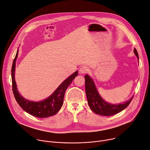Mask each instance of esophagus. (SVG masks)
<instances>
[{
  "label": "esophagus",
  "mask_w": 150,
  "mask_h": 150,
  "mask_svg": "<svg viewBox=\"0 0 150 150\" xmlns=\"http://www.w3.org/2000/svg\"><path fill=\"white\" fill-rule=\"evenodd\" d=\"M88 71H89V69L86 66H81L79 69V72L81 74H86V73L88 72Z\"/></svg>",
  "instance_id": "1"
}]
</instances>
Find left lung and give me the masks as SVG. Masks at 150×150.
Listing matches in <instances>:
<instances>
[{
    "label": "left lung",
    "instance_id": "obj_1",
    "mask_svg": "<svg viewBox=\"0 0 150 150\" xmlns=\"http://www.w3.org/2000/svg\"><path fill=\"white\" fill-rule=\"evenodd\" d=\"M134 53L138 59V53L134 49ZM86 93L88 100V104L93 112L103 116H111L124 110L130 104L133 97H132L127 102L117 105L111 104L105 102L99 95L98 90L95 86L93 79L89 75H85Z\"/></svg>",
    "mask_w": 150,
    "mask_h": 150
}]
</instances>
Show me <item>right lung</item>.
<instances>
[{
	"label": "right lung",
	"mask_w": 150,
	"mask_h": 150,
	"mask_svg": "<svg viewBox=\"0 0 150 150\" xmlns=\"http://www.w3.org/2000/svg\"><path fill=\"white\" fill-rule=\"evenodd\" d=\"M18 53V50H17L15 59H13L11 69L12 87L16 101L24 111L38 118H47L56 114L63 105L66 90L71 84L74 79L78 75V71L75 72L72 75L66 79L55 91L46 99L40 102L30 101L21 96L17 90L14 72Z\"/></svg>",
	"instance_id": "1"
}]
</instances>
